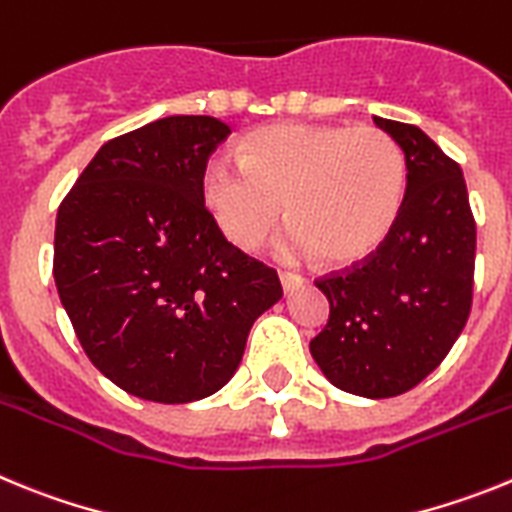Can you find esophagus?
<instances>
[{"instance_id":"1","label":"esophagus","mask_w":512,"mask_h":512,"mask_svg":"<svg viewBox=\"0 0 512 512\" xmlns=\"http://www.w3.org/2000/svg\"><path fill=\"white\" fill-rule=\"evenodd\" d=\"M279 282H282L284 292H289V289L300 287V284L305 282V279H302L300 274H295V271H279Z\"/></svg>"}]
</instances>
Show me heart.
I'll list each match as a JSON object with an SVG mask.
<instances>
[{"label":"heart","instance_id":"obj_1","mask_svg":"<svg viewBox=\"0 0 512 512\" xmlns=\"http://www.w3.org/2000/svg\"><path fill=\"white\" fill-rule=\"evenodd\" d=\"M241 164L217 158L202 174V200L217 230L251 251L282 223L289 251H315L330 264L372 253L395 225L405 194V153L374 125H297L256 130Z\"/></svg>","mask_w":512,"mask_h":512}]
</instances>
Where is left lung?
<instances>
[{
	"label": "left lung",
	"mask_w": 512,
	"mask_h": 512,
	"mask_svg": "<svg viewBox=\"0 0 512 512\" xmlns=\"http://www.w3.org/2000/svg\"><path fill=\"white\" fill-rule=\"evenodd\" d=\"M374 122L405 151L408 187L377 251L315 279L330 315L310 354L336 387L382 400L423 382L467 325L477 223L454 158L415 125Z\"/></svg>",
	"instance_id": "obj_1"
}]
</instances>
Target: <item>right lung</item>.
<instances>
[{
	"label": "right lung",
	"instance_id": "1",
	"mask_svg": "<svg viewBox=\"0 0 512 512\" xmlns=\"http://www.w3.org/2000/svg\"><path fill=\"white\" fill-rule=\"evenodd\" d=\"M230 125L174 115L107 140L63 197L53 277L84 354L120 390L192 402L235 374L277 271L225 241L202 174Z\"/></svg>",
	"mask_w": 512,
	"mask_h": 512
}]
</instances>
